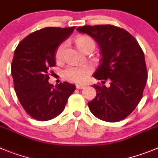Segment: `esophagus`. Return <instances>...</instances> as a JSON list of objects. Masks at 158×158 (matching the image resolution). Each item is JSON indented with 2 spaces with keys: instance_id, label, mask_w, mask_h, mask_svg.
Returning <instances> with one entry per match:
<instances>
[{
  "instance_id": "34e87169",
  "label": "esophagus",
  "mask_w": 158,
  "mask_h": 158,
  "mask_svg": "<svg viewBox=\"0 0 158 158\" xmlns=\"http://www.w3.org/2000/svg\"><path fill=\"white\" fill-rule=\"evenodd\" d=\"M76 88H77V89H83L84 87H85V85H84V84H81V83H76Z\"/></svg>"
}]
</instances>
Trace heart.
Masks as SVG:
<instances>
[{"label": "heart", "mask_w": 158, "mask_h": 158, "mask_svg": "<svg viewBox=\"0 0 158 158\" xmlns=\"http://www.w3.org/2000/svg\"><path fill=\"white\" fill-rule=\"evenodd\" d=\"M76 44L78 48L82 51H85L91 47L94 46V42L90 37L87 36H79L76 38ZM65 44H61L57 48L55 52V58L57 61H61L63 56ZM94 68L91 64H84V65L69 66L64 69L63 76L67 80L75 82H83L89 77Z\"/></svg>", "instance_id": "obj_1"}]
</instances>
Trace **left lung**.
<instances>
[{
  "label": "left lung",
  "instance_id": "obj_1",
  "mask_svg": "<svg viewBox=\"0 0 158 158\" xmlns=\"http://www.w3.org/2000/svg\"><path fill=\"white\" fill-rule=\"evenodd\" d=\"M76 30L90 36L99 45L102 57L94 77L110 82L109 87L93 86L97 96L88 103L89 110L105 122L122 120L142 99L147 80L143 51L129 32L111 25L84 26Z\"/></svg>",
  "mask_w": 158,
  "mask_h": 158
}]
</instances>
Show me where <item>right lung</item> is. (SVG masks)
I'll use <instances>...</instances> for the list:
<instances>
[{"label": "right lung", "mask_w": 158, "mask_h": 158, "mask_svg": "<svg viewBox=\"0 0 158 158\" xmlns=\"http://www.w3.org/2000/svg\"><path fill=\"white\" fill-rule=\"evenodd\" d=\"M75 27H46L19 43L11 63V76L19 101L27 114L38 121L54 118L64 110L74 84H50V68L55 66V52Z\"/></svg>", "instance_id": "add662e5"}]
</instances>
